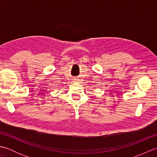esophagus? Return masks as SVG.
I'll list each match as a JSON object with an SVG mask.
<instances>
[{
    "label": "esophagus",
    "mask_w": 157,
    "mask_h": 157,
    "mask_svg": "<svg viewBox=\"0 0 157 157\" xmlns=\"http://www.w3.org/2000/svg\"><path fill=\"white\" fill-rule=\"evenodd\" d=\"M73 82H77L76 79H74V80H73Z\"/></svg>",
    "instance_id": "obj_1"
}]
</instances>
